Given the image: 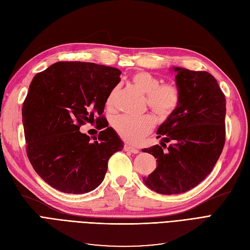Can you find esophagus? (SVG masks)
<instances>
[{"mask_svg":"<svg viewBox=\"0 0 250 250\" xmlns=\"http://www.w3.org/2000/svg\"><path fill=\"white\" fill-rule=\"evenodd\" d=\"M124 150H125V151H128V152H131V153H133V154H137V153L140 152V150H139L138 148H135V147H133V146L128 145V144H126V145H124Z\"/></svg>","mask_w":250,"mask_h":250,"instance_id":"34e87169","label":"esophagus"}]
</instances>
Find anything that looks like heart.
I'll return each instance as SVG.
<instances>
[{"label": "heart", "instance_id": "1", "mask_svg": "<svg viewBox=\"0 0 250 250\" xmlns=\"http://www.w3.org/2000/svg\"><path fill=\"white\" fill-rule=\"evenodd\" d=\"M131 82L135 88L146 95V102L157 116L168 117L179 102L178 89L172 84H161V80L148 72L135 73ZM116 90H112L106 100L107 109L113 108ZM112 127L123 140L129 143H140L153 129L154 119L151 116L131 118L118 116L112 119Z\"/></svg>", "mask_w": 250, "mask_h": 250}]
</instances>
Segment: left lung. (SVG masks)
Masks as SVG:
<instances>
[{
  "mask_svg": "<svg viewBox=\"0 0 250 250\" xmlns=\"http://www.w3.org/2000/svg\"><path fill=\"white\" fill-rule=\"evenodd\" d=\"M179 102L157 128L161 145L143 149L156 158V169L143 177L151 190L185 193L213 170L225 142V96L213 75L173 66ZM170 145L166 150L165 143Z\"/></svg>",
  "mask_w": 250,
  "mask_h": 250,
  "instance_id": "obj_1",
  "label": "left lung"
}]
</instances>
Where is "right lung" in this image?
Segmentation results:
<instances>
[{
  "label": "right lung",
  "instance_id": "obj_1",
  "mask_svg": "<svg viewBox=\"0 0 250 250\" xmlns=\"http://www.w3.org/2000/svg\"><path fill=\"white\" fill-rule=\"evenodd\" d=\"M118 69L93 62H59L36 74L22 104L27 155L35 172L56 190L84 194L99 187L109 157L124 143L102 116ZM96 120L92 142L80 126Z\"/></svg>",
  "mask_w": 250,
  "mask_h": 250
}]
</instances>
